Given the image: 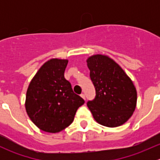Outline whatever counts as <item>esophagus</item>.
Listing matches in <instances>:
<instances>
[{"mask_svg":"<svg viewBox=\"0 0 160 160\" xmlns=\"http://www.w3.org/2000/svg\"><path fill=\"white\" fill-rule=\"evenodd\" d=\"M80 96H81V98H83V99H86V98H85V94L84 93H81V94H80Z\"/></svg>","mask_w":160,"mask_h":160,"instance_id":"34e87169","label":"esophagus"}]
</instances>
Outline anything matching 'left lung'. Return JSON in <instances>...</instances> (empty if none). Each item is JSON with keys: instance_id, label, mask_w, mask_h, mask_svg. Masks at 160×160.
<instances>
[{"instance_id": "left-lung-1", "label": "left lung", "mask_w": 160, "mask_h": 160, "mask_svg": "<svg viewBox=\"0 0 160 160\" xmlns=\"http://www.w3.org/2000/svg\"><path fill=\"white\" fill-rule=\"evenodd\" d=\"M90 77L96 90L88 102L97 122L114 128L127 122L136 107L137 92L122 67L104 55H93L87 60Z\"/></svg>"}]
</instances>
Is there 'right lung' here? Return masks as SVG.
<instances>
[{
  "label": "right lung",
  "mask_w": 160,
  "mask_h": 160,
  "mask_svg": "<svg viewBox=\"0 0 160 160\" xmlns=\"http://www.w3.org/2000/svg\"><path fill=\"white\" fill-rule=\"evenodd\" d=\"M67 59L45 62L30 82L25 109L32 122L41 130L56 133L72 122L84 100L76 94L64 77Z\"/></svg>",
  "instance_id": "obj_1"
}]
</instances>
